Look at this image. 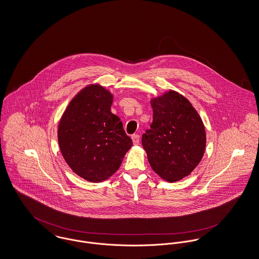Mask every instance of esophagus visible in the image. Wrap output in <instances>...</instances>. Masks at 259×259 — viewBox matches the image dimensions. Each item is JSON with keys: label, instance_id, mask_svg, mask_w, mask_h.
I'll return each mask as SVG.
<instances>
[{"label": "esophagus", "instance_id": "34e87169", "mask_svg": "<svg viewBox=\"0 0 259 259\" xmlns=\"http://www.w3.org/2000/svg\"><path fill=\"white\" fill-rule=\"evenodd\" d=\"M132 141H133V144L134 145H138L140 142V136L139 135H137V134H134V135H132Z\"/></svg>", "mask_w": 259, "mask_h": 259}]
</instances>
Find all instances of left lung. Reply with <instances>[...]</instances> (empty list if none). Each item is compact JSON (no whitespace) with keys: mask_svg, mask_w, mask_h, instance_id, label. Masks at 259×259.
<instances>
[{"mask_svg":"<svg viewBox=\"0 0 259 259\" xmlns=\"http://www.w3.org/2000/svg\"><path fill=\"white\" fill-rule=\"evenodd\" d=\"M151 105L153 123L142 145L160 179L179 181L188 177L204 156L205 126L190 101L176 91L153 98Z\"/></svg>","mask_w":259,"mask_h":259,"instance_id":"left-lung-1","label":"left lung"}]
</instances>
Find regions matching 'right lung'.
<instances>
[{
  "label": "right lung",
  "instance_id": "add662e5",
  "mask_svg": "<svg viewBox=\"0 0 259 259\" xmlns=\"http://www.w3.org/2000/svg\"><path fill=\"white\" fill-rule=\"evenodd\" d=\"M113 95L100 83L82 88L58 124L60 151L70 168L90 182H101L119 168L133 143L110 110Z\"/></svg>",
  "mask_w": 259,
  "mask_h": 259
}]
</instances>
